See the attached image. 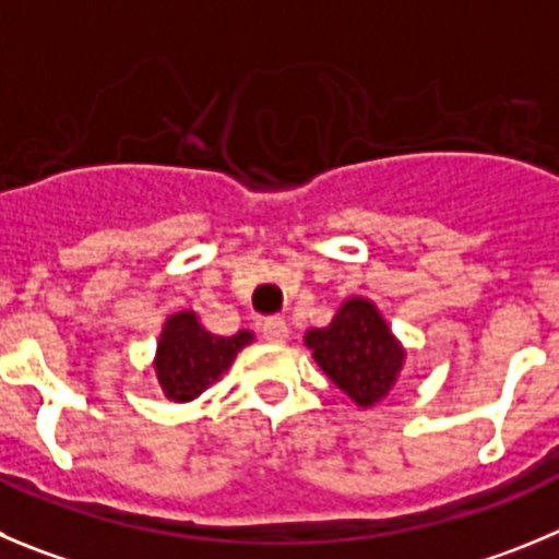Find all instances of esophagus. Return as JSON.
<instances>
[{"instance_id":"1","label":"esophagus","mask_w":559,"mask_h":559,"mask_svg":"<svg viewBox=\"0 0 559 559\" xmlns=\"http://www.w3.org/2000/svg\"><path fill=\"white\" fill-rule=\"evenodd\" d=\"M262 333H264V338H267V342L281 344V342H286V338H289V322H286L284 317H270V320L262 325Z\"/></svg>"}]
</instances>
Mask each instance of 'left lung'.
Wrapping results in <instances>:
<instances>
[{"mask_svg":"<svg viewBox=\"0 0 559 559\" xmlns=\"http://www.w3.org/2000/svg\"><path fill=\"white\" fill-rule=\"evenodd\" d=\"M314 361L361 408L380 403L397 383L405 350L369 300L350 297L328 328L306 333Z\"/></svg>","mask_w":559,"mask_h":559,"instance_id":"8db88e82","label":"left lung"}]
</instances>
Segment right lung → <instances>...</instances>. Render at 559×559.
Segmentation results:
<instances>
[{
    "label": "right lung",
    "instance_id": "1",
    "mask_svg": "<svg viewBox=\"0 0 559 559\" xmlns=\"http://www.w3.org/2000/svg\"><path fill=\"white\" fill-rule=\"evenodd\" d=\"M253 338L250 331L234 336H215L198 322L195 311H179L165 322L156 347V378L165 397L174 403H190L215 383L237 353Z\"/></svg>",
    "mask_w": 559,
    "mask_h": 559
}]
</instances>
